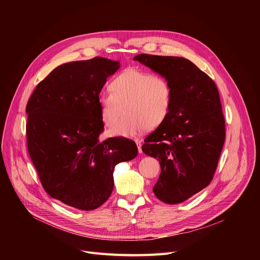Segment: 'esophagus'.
<instances>
[{
  "instance_id": "34e87169",
  "label": "esophagus",
  "mask_w": 260,
  "mask_h": 260,
  "mask_svg": "<svg viewBox=\"0 0 260 260\" xmlns=\"http://www.w3.org/2000/svg\"><path fill=\"white\" fill-rule=\"evenodd\" d=\"M136 144H137V147H138V151L139 153H142V143L140 140H136Z\"/></svg>"
}]
</instances>
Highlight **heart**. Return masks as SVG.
Segmentation results:
<instances>
[{
  "label": "heart",
  "instance_id": "obj_1",
  "mask_svg": "<svg viewBox=\"0 0 260 260\" xmlns=\"http://www.w3.org/2000/svg\"><path fill=\"white\" fill-rule=\"evenodd\" d=\"M110 90L100 93L98 105L105 126H113L111 136L132 137L157 127L169 117L173 88L169 80L150 71L127 69L110 82Z\"/></svg>",
  "mask_w": 260,
  "mask_h": 260
}]
</instances>
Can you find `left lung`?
<instances>
[{"label": "left lung", "instance_id": "1", "mask_svg": "<svg viewBox=\"0 0 260 260\" xmlns=\"http://www.w3.org/2000/svg\"><path fill=\"white\" fill-rule=\"evenodd\" d=\"M166 77L173 88L169 117L145 139L142 150L157 158L160 175L153 192L166 204L188 200L212 181L225 140V119L215 82L179 56L134 57Z\"/></svg>", "mask_w": 260, "mask_h": 260}]
</instances>
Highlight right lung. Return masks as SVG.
Wrapping results in <instances>:
<instances>
[{"label":"right lung","mask_w":260,"mask_h":260,"mask_svg":"<svg viewBox=\"0 0 260 260\" xmlns=\"http://www.w3.org/2000/svg\"><path fill=\"white\" fill-rule=\"evenodd\" d=\"M118 68L119 61L101 56L60 64L26 104L27 150L42 186L79 210L102 206L113 190L114 167L138 154L132 140H99L104 123L98 96Z\"/></svg>","instance_id":"add662e5"}]
</instances>
